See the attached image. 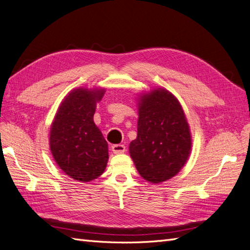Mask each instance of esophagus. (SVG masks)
Returning <instances> with one entry per match:
<instances>
[{"instance_id":"obj_1","label":"esophagus","mask_w":250,"mask_h":250,"mask_svg":"<svg viewBox=\"0 0 250 250\" xmlns=\"http://www.w3.org/2000/svg\"><path fill=\"white\" fill-rule=\"evenodd\" d=\"M112 151L115 154H121V153L125 152V145H113Z\"/></svg>"}]
</instances>
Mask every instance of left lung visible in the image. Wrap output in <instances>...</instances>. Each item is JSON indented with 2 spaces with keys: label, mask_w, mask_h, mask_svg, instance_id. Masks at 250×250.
Segmentation results:
<instances>
[{
  "label": "left lung",
  "mask_w": 250,
  "mask_h": 250,
  "mask_svg": "<svg viewBox=\"0 0 250 250\" xmlns=\"http://www.w3.org/2000/svg\"><path fill=\"white\" fill-rule=\"evenodd\" d=\"M137 137L130 154L146 181L158 184L176 175L187 162L191 135L180 102L170 92L158 88L139 102Z\"/></svg>",
  "instance_id": "8db88e82"
}]
</instances>
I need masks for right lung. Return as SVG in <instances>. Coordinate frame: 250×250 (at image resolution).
<instances>
[{"mask_svg":"<svg viewBox=\"0 0 250 250\" xmlns=\"http://www.w3.org/2000/svg\"><path fill=\"white\" fill-rule=\"evenodd\" d=\"M104 94V89H74L63 100L50 130L55 161L76 181L91 182L106 167L107 143L93 120L96 102Z\"/></svg>","mask_w":250,"mask_h":250,"instance_id":"1","label":"right lung"}]
</instances>
